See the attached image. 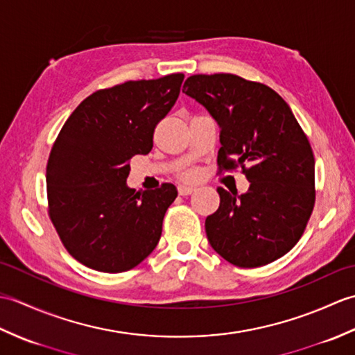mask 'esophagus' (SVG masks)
<instances>
[{
    "mask_svg": "<svg viewBox=\"0 0 355 355\" xmlns=\"http://www.w3.org/2000/svg\"><path fill=\"white\" fill-rule=\"evenodd\" d=\"M192 192H195L193 186H186V184H180L178 186V193L180 195H191Z\"/></svg>",
    "mask_w": 355,
    "mask_h": 355,
    "instance_id": "esophagus-1",
    "label": "esophagus"
}]
</instances>
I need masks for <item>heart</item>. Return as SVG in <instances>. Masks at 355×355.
<instances>
[{
  "label": "heart",
  "mask_w": 355,
  "mask_h": 355,
  "mask_svg": "<svg viewBox=\"0 0 355 355\" xmlns=\"http://www.w3.org/2000/svg\"><path fill=\"white\" fill-rule=\"evenodd\" d=\"M195 177V172H187V173H184V178H187V180H192Z\"/></svg>",
  "instance_id": "heart-1"
}]
</instances>
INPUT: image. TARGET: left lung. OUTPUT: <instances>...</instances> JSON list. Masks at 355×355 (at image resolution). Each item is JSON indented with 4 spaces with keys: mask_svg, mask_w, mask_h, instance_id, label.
<instances>
[{
    "mask_svg": "<svg viewBox=\"0 0 355 355\" xmlns=\"http://www.w3.org/2000/svg\"><path fill=\"white\" fill-rule=\"evenodd\" d=\"M183 93L220 126V171L241 168L250 182L241 195L216 189L220 207L206 218L210 245L243 268L279 259L302 236L315 200L314 155L302 128L275 89L235 74H193Z\"/></svg>",
    "mask_w": 355,
    "mask_h": 355,
    "instance_id": "left-lung-1",
    "label": "left lung"
}]
</instances>
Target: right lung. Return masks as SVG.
<instances>
[{"label":"right lung","instance_id":"add662e5","mask_svg":"<svg viewBox=\"0 0 355 355\" xmlns=\"http://www.w3.org/2000/svg\"><path fill=\"white\" fill-rule=\"evenodd\" d=\"M183 73L130 80L88 96L67 119L47 163L49 215L64 247L84 266L122 273L162 236L177 187L126 186L130 160L153 149L157 123L177 102Z\"/></svg>","mask_w":355,"mask_h":355}]
</instances>
